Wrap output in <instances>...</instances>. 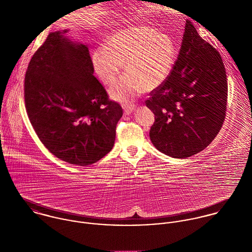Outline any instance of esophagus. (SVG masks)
Instances as JSON below:
<instances>
[{
    "instance_id": "34e87169",
    "label": "esophagus",
    "mask_w": 252,
    "mask_h": 252,
    "mask_svg": "<svg viewBox=\"0 0 252 252\" xmlns=\"http://www.w3.org/2000/svg\"><path fill=\"white\" fill-rule=\"evenodd\" d=\"M122 108L124 109V112H125L126 114H130L132 111H134L135 105H132V104H130V105H123Z\"/></svg>"
}]
</instances>
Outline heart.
<instances>
[{
  "label": "heart",
  "mask_w": 252,
  "mask_h": 252,
  "mask_svg": "<svg viewBox=\"0 0 252 252\" xmlns=\"http://www.w3.org/2000/svg\"><path fill=\"white\" fill-rule=\"evenodd\" d=\"M177 59V46L166 34L145 26L118 30L105 46L92 53V66L100 80L112 84L124 69L126 73L109 89L113 100L125 102L144 91L154 90L169 78Z\"/></svg>",
  "instance_id": "b5f03b06"
}]
</instances>
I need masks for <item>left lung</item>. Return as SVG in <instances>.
Segmentation results:
<instances>
[{
  "instance_id": "left-lung-1",
  "label": "left lung",
  "mask_w": 252,
  "mask_h": 252,
  "mask_svg": "<svg viewBox=\"0 0 252 252\" xmlns=\"http://www.w3.org/2000/svg\"><path fill=\"white\" fill-rule=\"evenodd\" d=\"M226 77L220 54L186 20L174 69L145 102L155 115L149 137L159 151L184 159L215 140L226 115Z\"/></svg>"
}]
</instances>
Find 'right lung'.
<instances>
[{
    "mask_svg": "<svg viewBox=\"0 0 252 252\" xmlns=\"http://www.w3.org/2000/svg\"><path fill=\"white\" fill-rule=\"evenodd\" d=\"M68 32H51L33 55L25 74V107L53 155L87 166L112 149L123 110L93 75L87 46L72 41Z\"/></svg>",
    "mask_w": 252,
    "mask_h": 252,
    "instance_id": "1",
    "label": "right lung"
}]
</instances>
